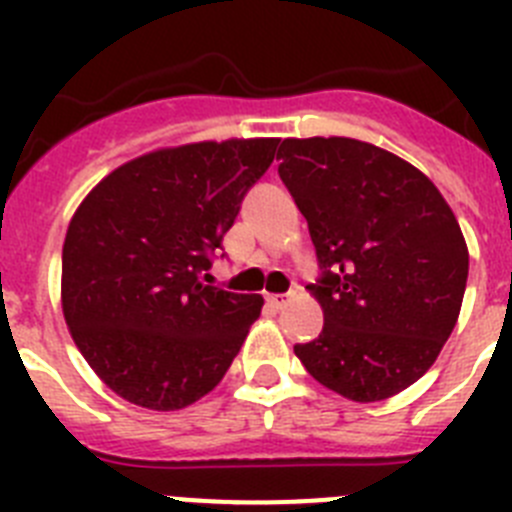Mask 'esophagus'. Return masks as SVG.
<instances>
[{"label": "esophagus", "mask_w": 512, "mask_h": 512, "mask_svg": "<svg viewBox=\"0 0 512 512\" xmlns=\"http://www.w3.org/2000/svg\"><path fill=\"white\" fill-rule=\"evenodd\" d=\"M289 300H292V295H271L269 305L274 307V310H282V307L289 305Z\"/></svg>", "instance_id": "esophagus-1"}]
</instances>
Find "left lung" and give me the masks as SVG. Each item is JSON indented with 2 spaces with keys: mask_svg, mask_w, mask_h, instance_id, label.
Instances as JSON below:
<instances>
[{
  "mask_svg": "<svg viewBox=\"0 0 512 512\" xmlns=\"http://www.w3.org/2000/svg\"><path fill=\"white\" fill-rule=\"evenodd\" d=\"M279 176L320 264L323 330L295 354L323 387L377 402L418 382L449 341L469 253L433 182L354 138H287Z\"/></svg>",
  "mask_w": 512,
  "mask_h": 512,
  "instance_id": "left-lung-1",
  "label": "left lung"
}]
</instances>
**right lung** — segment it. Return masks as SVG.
<instances>
[{
	"label": "right lung",
	"mask_w": 512,
	"mask_h": 512,
	"mask_svg": "<svg viewBox=\"0 0 512 512\" xmlns=\"http://www.w3.org/2000/svg\"><path fill=\"white\" fill-rule=\"evenodd\" d=\"M277 138L164 148L89 192L63 243L74 343L112 392L182 410L225 377L264 297L202 284Z\"/></svg>",
	"instance_id": "add662e5"
}]
</instances>
